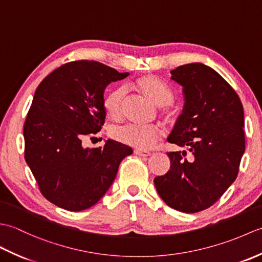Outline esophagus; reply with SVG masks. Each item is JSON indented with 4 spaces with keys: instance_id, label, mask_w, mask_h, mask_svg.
Masks as SVG:
<instances>
[{
    "instance_id": "34e87169",
    "label": "esophagus",
    "mask_w": 262,
    "mask_h": 262,
    "mask_svg": "<svg viewBox=\"0 0 262 262\" xmlns=\"http://www.w3.org/2000/svg\"><path fill=\"white\" fill-rule=\"evenodd\" d=\"M134 153H135L136 155H138V157H143V158H146V157H149V155H151V153H149V152L141 151V149H135Z\"/></svg>"
}]
</instances>
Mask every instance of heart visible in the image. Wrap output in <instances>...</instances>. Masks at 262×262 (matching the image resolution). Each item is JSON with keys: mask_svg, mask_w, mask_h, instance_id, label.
I'll use <instances>...</instances> for the list:
<instances>
[{"mask_svg": "<svg viewBox=\"0 0 262 262\" xmlns=\"http://www.w3.org/2000/svg\"><path fill=\"white\" fill-rule=\"evenodd\" d=\"M137 91L148 99L159 108L168 107L173 102V93L164 83L154 76H144L135 83ZM126 96L124 88L110 91L103 100V107L111 118H119L122 113V104ZM168 114V113H166ZM162 135L159 126H136L126 125L117 127L113 130V136L117 141L141 151H146L155 146Z\"/></svg>", "mask_w": 262, "mask_h": 262, "instance_id": "1", "label": "heart"}]
</instances>
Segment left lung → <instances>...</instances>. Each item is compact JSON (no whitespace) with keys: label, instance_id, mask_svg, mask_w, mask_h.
Listing matches in <instances>:
<instances>
[{"label":"left lung","instance_id":"8db88e82","mask_svg":"<svg viewBox=\"0 0 262 262\" xmlns=\"http://www.w3.org/2000/svg\"><path fill=\"white\" fill-rule=\"evenodd\" d=\"M171 80L182 86L185 104L168 142L187 152L168 153L170 170L154 185L171 208L197 213L213 205L236 179L246 149L243 105L236 92L203 63L179 66Z\"/></svg>","mask_w":262,"mask_h":262}]
</instances>
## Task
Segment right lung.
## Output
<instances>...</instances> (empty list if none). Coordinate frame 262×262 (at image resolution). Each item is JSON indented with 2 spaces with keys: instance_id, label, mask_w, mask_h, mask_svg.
<instances>
[{
  "instance_id": "obj_1",
  "label": "right lung",
  "mask_w": 262,
  "mask_h": 262,
  "mask_svg": "<svg viewBox=\"0 0 262 262\" xmlns=\"http://www.w3.org/2000/svg\"><path fill=\"white\" fill-rule=\"evenodd\" d=\"M129 73L94 60L56 69L38 85L24 126L25 159L43 197L60 208L80 211L96 205L113 185L132 147L113 140L83 147L104 124L103 93Z\"/></svg>"
}]
</instances>
